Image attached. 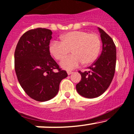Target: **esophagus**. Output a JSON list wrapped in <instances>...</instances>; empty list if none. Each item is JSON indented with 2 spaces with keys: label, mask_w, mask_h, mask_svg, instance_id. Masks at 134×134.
Wrapping results in <instances>:
<instances>
[{
  "label": "esophagus",
  "mask_w": 134,
  "mask_h": 134,
  "mask_svg": "<svg viewBox=\"0 0 134 134\" xmlns=\"http://www.w3.org/2000/svg\"><path fill=\"white\" fill-rule=\"evenodd\" d=\"M72 73H73V72L70 71V70H69V71H67V74H68V75H70L71 74H72Z\"/></svg>",
  "instance_id": "1"
}]
</instances>
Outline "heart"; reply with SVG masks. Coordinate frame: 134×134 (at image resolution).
<instances>
[{"label":"heart","mask_w":134,"mask_h":134,"mask_svg":"<svg viewBox=\"0 0 134 134\" xmlns=\"http://www.w3.org/2000/svg\"><path fill=\"white\" fill-rule=\"evenodd\" d=\"M100 38L95 34L83 31H73L62 37V42L53 41L49 45V51L57 60H62L68 54L73 55L62 60L60 65L64 69L72 70L81 63L87 65L97 58L100 50Z\"/></svg>","instance_id":"1"}]
</instances>
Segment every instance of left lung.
<instances>
[{"label": "left lung", "mask_w": 134, "mask_h": 134, "mask_svg": "<svg viewBox=\"0 0 134 134\" xmlns=\"http://www.w3.org/2000/svg\"><path fill=\"white\" fill-rule=\"evenodd\" d=\"M102 42V50L97 60L88 71L81 72V79L76 85L78 93L85 98L98 97L105 92L111 83L116 62V49L111 37L102 29L98 28Z\"/></svg>", "instance_id": "obj_1"}]
</instances>
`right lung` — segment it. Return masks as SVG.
<instances>
[{"mask_svg":"<svg viewBox=\"0 0 134 134\" xmlns=\"http://www.w3.org/2000/svg\"><path fill=\"white\" fill-rule=\"evenodd\" d=\"M51 35L52 32L46 29L29 30L20 37L14 52L18 80L25 93L39 102L55 97L61 81L68 76L50 55Z\"/></svg>","mask_w":134,"mask_h":134,"instance_id":"obj_1","label":"right lung"}]
</instances>
